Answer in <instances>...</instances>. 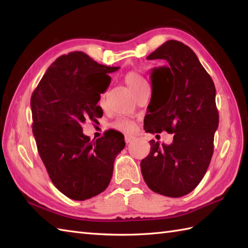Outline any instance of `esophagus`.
<instances>
[{
	"instance_id": "esophagus-1",
	"label": "esophagus",
	"mask_w": 248,
	"mask_h": 248,
	"mask_svg": "<svg viewBox=\"0 0 248 248\" xmlns=\"http://www.w3.org/2000/svg\"><path fill=\"white\" fill-rule=\"evenodd\" d=\"M133 140H134V136H131V135H125L124 136V140H125V143H127V144L131 143V141H132Z\"/></svg>"
}]
</instances>
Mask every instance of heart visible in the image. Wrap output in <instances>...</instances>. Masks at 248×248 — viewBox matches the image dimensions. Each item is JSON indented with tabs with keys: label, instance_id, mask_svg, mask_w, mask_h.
Wrapping results in <instances>:
<instances>
[{
	"label": "heart",
	"instance_id": "heart-1",
	"mask_svg": "<svg viewBox=\"0 0 248 248\" xmlns=\"http://www.w3.org/2000/svg\"><path fill=\"white\" fill-rule=\"evenodd\" d=\"M124 83L127 84L130 91L132 92L135 96L140 91H143V89L148 88L145 78L141 77L139 72L135 71L128 72L127 75L124 76ZM113 127L119 131H123V132L129 133L134 129V124L128 118H118L114 121Z\"/></svg>",
	"mask_w": 248,
	"mask_h": 248
}]
</instances>
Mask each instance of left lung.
I'll return each instance as SVG.
<instances>
[{"label":"left lung","mask_w":248,"mask_h":248,"mask_svg":"<svg viewBox=\"0 0 248 248\" xmlns=\"http://www.w3.org/2000/svg\"><path fill=\"white\" fill-rule=\"evenodd\" d=\"M147 60L165 61L167 66L152 70L144 129L152 134L166 131L173 140L149 141L141 175L151 191L181 197L198 186L211 162L219 117L215 86L196 54L180 41H166Z\"/></svg>","instance_id":"obj_1"}]
</instances>
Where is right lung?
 <instances>
[{
	"instance_id": "1",
	"label": "right lung",
	"mask_w": 248,
	"mask_h": 248,
	"mask_svg": "<svg viewBox=\"0 0 248 248\" xmlns=\"http://www.w3.org/2000/svg\"><path fill=\"white\" fill-rule=\"evenodd\" d=\"M119 67L98 64L81 51L62 55L52 64L31 97L37 149L56 188L73 200H86L105 191L115 157L124 138L108 130L92 140L83 134L86 120L102 117L97 105Z\"/></svg>"
}]
</instances>
